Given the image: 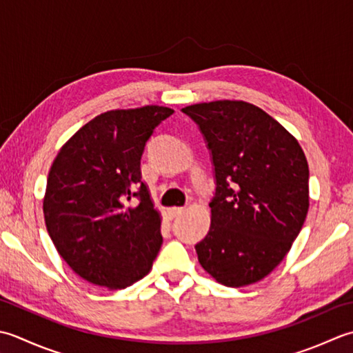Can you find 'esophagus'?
<instances>
[{
  "label": "esophagus",
  "mask_w": 353,
  "mask_h": 353,
  "mask_svg": "<svg viewBox=\"0 0 353 353\" xmlns=\"http://www.w3.org/2000/svg\"><path fill=\"white\" fill-rule=\"evenodd\" d=\"M185 210H184V207H172L170 210H169V213H170V216L172 218H178V216H181V214L184 213Z\"/></svg>",
  "instance_id": "obj_1"
}]
</instances>
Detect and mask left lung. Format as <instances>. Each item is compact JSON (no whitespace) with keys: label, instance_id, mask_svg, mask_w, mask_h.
Here are the masks:
<instances>
[{"label":"left lung","instance_id":"left-lung-1","mask_svg":"<svg viewBox=\"0 0 353 353\" xmlns=\"http://www.w3.org/2000/svg\"><path fill=\"white\" fill-rule=\"evenodd\" d=\"M210 150L212 224L195 250L230 288L256 283L283 261L309 208V169L299 141L251 103L218 100L181 110Z\"/></svg>","mask_w":353,"mask_h":353}]
</instances>
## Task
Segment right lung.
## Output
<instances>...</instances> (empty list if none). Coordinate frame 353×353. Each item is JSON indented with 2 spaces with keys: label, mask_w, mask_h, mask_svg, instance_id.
Here are the masks:
<instances>
[{
  "label": "right lung",
  "mask_w": 353,
  "mask_h": 353,
  "mask_svg": "<svg viewBox=\"0 0 353 353\" xmlns=\"http://www.w3.org/2000/svg\"><path fill=\"white\" fill-rule=\"evenodd\" d=\"M172 114L155 105L103 112L54 158L44 199L47 232L86 282L120 290L152 268L163 243L161 218L141 181L140 160Z\"/></svg>",
  "instance_id": "1"
}]
</instances>
